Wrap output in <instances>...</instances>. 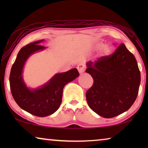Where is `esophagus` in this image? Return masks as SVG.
<instances>
[{
    "instance_id": "34e87169",
    "label": "esophagus",
    "mask_w": 148,
    "mask_h": 148,
    "mask_svg": "<svg viewBox=\"0 0 148 148\" xmlns=\"http://www.w3.org/2000/svg\"><path fill=\"white\" fill-rule=\"evenodd\" d=\"M77 69L79 73H84L85 70H86V66H85L84 64L81 63L77 66Z\"/></svg>"
}]
</instances>
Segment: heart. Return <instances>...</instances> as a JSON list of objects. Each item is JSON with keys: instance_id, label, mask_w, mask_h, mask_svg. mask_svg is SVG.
<instances>
[{"instance_id": "1", "label": "heart", "mask_w": 148, "mask_h": 148, "mask_svg": "<svg viewBox=\"0 0 148 148\" xmlns=\"http://www.w3.org/2000/svg\"><path fill=\"white\" fill-rule=\"evenodd\" d=\"M102 47H103V44L100 43L97 45L96 48H98V49H100V48H101ZM111 51H112V49H111L110 46H109L108 45L104 46L102 49V53L104 54V55H108V54H110L111 53Z\"/></svg>"}]
</instances>
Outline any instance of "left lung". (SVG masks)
Here are the masks:
<instances>
[{
    "label": "left lung",
    "instance_id": "left-lung-1",
    "mask_svg": "<svg viewBox=\"0 0 148 148\" xmlns=\"http://www.w3.org/2000/svg\"><path fill=\"white\" fill-rule=\"evenodd\" d=\"M86 64V72L94 79L86 92L90 108L104 118L128 110L138 94L141 74L135 57L125 44H120L111 55Z\"/></svg>",
    "mask_w": 148,
    "mask_h": 148
}]
</instances>
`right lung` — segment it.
<instances>
[{
    "label": "right lung",
    "instance_id": "1",
    "mask_svg": "<svg viewBox=\"0 0 148 148\" xmlns=\"http://www.w3.org/2000/svg\"><path fill=\"white\" fill-rule=\"evenodd\" d=\"M43 40L32 42L19 50L11 67L9 82L11 94L20 108L30 114L44 117L55 112L62 102L64 86L79 75L76 68L56 74L41 88H28L23 82L22 72L26 60L34 52L45 49L39 45Z\"/></svg>",
    "mask_w": 148,
    "mask_h": 148
}]
</instances>
